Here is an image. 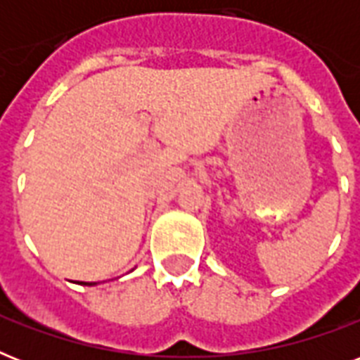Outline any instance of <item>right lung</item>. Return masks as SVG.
Instances as JSON below:
<instances>
[{"instance_id": "obj_1", "label": "right lung", "mask_w": 360, "mask_h": 360, "mask_svg": "<svg viewBox=\"0 0 360 360\" xmlns=\"http://www.w3.org/2000/svg\"><path fill=\"white\" fill-rule=\"evenodd\" d=\"M80 284H84V285H95V284H97V282H80Z\"/></svg>"}]
</instances>
